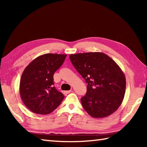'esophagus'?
Here are the masks:
<instances>
[{
	"label": "esophagus",
	"mask_w": 147,
	"mask_h": 147,
	"mask_svg": "<svg viewBox=\"0 0 147 147\" xmlns=\"http://www.w3.org/2000/svg\"><path fill=\"white\" fill-rule=\"evenodd\" d=\"M71 90H69V91H63V93L65 94H69V93H71Z\"/></svg>",
	"instance_id": "obj_1"
}]
</instances>
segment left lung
Here are the masks:
<instances>
[{
	"label": "left lung",
	"instance_id": "8db88e82",
	"mask_svg": "<svg viewBox=\"0 0 147 147\" xmlns=\"http://www.w3.org/2000/svg\"><path fill=\"white\" fill-rule=\"evenodd\" d=\"M69 58L88 84L87 93L81 98L87 113L103 118L115 112L126 91L125 76L118 65L102 53L71 54Z\"/></svg>",
	"mask_w": 147,
	"mask_h": 147
}]
</instances>
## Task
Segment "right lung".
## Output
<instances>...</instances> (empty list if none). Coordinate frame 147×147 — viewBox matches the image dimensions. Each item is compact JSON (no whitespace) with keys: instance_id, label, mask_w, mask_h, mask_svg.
I'll use <instances>...</instances> for the list:
<instances>
[{"instance_id":"right-lung-1","label":"right lung","mask_w":147,"mask_h":147,"mask_svg":"<svg viewBox=\"0 0 147 147\" xmlns=\"http://www.w3.org/2000/svg\"><path fill=\"white\" fill-rule=\"evenodd\" d=\"M67 54H45L34 59L24 69L20 80L22 100L32 112L47 115L53 112L64 98L54 86L53 76Z\"/></svg>"}]
</instances>
